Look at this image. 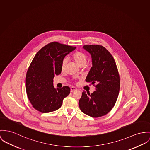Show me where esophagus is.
Listing matches in <instances>:
<instances>
[{
	"label": "esophagus",
	"mask_w": 150,
	"mask_h": 150,
	"mask_svg": "<svg viewBox=\"0 0 150 150\" xmlns=\"http://www.w3.org/2000/svg\"><path fill=\"white\" fill-rule=\"evenodd\" d=\"M70 89H71V92H74V91L77 90V88L76 87H71Z\"/></svg>",
	"instance_id": "34e87169"
}]
</instances>
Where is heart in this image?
Listing matches in <instances>:
<instances>
[{"mask_svg": "<svg viewBox=\"0 0 150 150\" xmlns=\"http://www.w3.org/2000/svg\"><path fill=\"white\" fill-rule=\"evenodd\" d=\"M72 59H74V60L76 62V63L79 65V66H83L85 65V64L87 62V56L86 55L80 51H78L75 52L73 55H72ZM67 62V60L66 58L64 59L62 61V69H64L66 64Z\"/></svg>", "mask_w": 150, "mask_h": 150, "instance_id": "b5f03b06", "label": "heart"}]
</instances>
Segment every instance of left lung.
Listing matches in <instances>:
<instances>
[{
    "label": "left lung",
    "mask_w": 150,
    "mask_h": 150,
    "mask_svg": "<svg viewBox=\"0 0 150 150\" xmlns=\"http://www.w3.org/2000/svg\"><path fill=\"white\" fill-rule=\"evenodd\" d=\"M91 55L92 66L86 81L95 87L92 93L82 92L79 105L85 114L98 117L108 114L115 104L120 90V77L115 61L110 52L98 45H85Z\"/></svg>",
    "instance_id": "1"
}]
</instances>
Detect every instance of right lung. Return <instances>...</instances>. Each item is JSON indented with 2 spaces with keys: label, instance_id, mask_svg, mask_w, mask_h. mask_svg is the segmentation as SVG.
Returning a JSON list of instances; mask_svg holds the SVG:
<instances>
[{
  "label": "right lung",
  "instance_id": "obj_1",
  "mask_svg": "<svg viewBox=\"0 0 150 150\" xmlns=\"http://www.w3.org/2000/svg\"><path fill=\"white\" fill-rule=\"evenodd\" d=\"M75 48L54 42L42 48L35 55L25 78L27 95L35 110L42 113L56 111L69 95V87L55 88L53 78L61 73L63 59Z\"/></svg>",
  "mask_w": 150,
  "mask_h": 150
}]
</instances>
